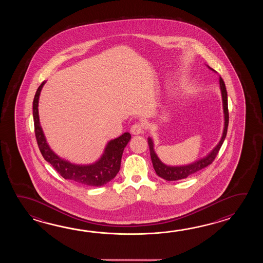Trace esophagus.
Returning <instances> with one entry per match:
<instances>
[{
	"label": "esophagus",
	"mask_w": 263,
	"mask_h": 263,
	"mask_svg": "<svg viewBox=\"0 0 263 263\" xmlns=\"http://www.w3.org/2000/svg\"><path fill=\"white\" fill-rule=\"evenodd\" d=\"M145 132V126L142 123H135L130 128V133L134 135L143 134Z\"/></svg>",
	"instance_id": "obj_1"
}]
</instances>
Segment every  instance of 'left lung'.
Returning <instances> with one entry per match:
<instances>
[{"label":"left lung","instance_id":"1","mask_svg":"<svg viewBox=\"0 0 263 263\" xmlns=\"http://www.w3.org/2000/svg\"><path fill=\"white\" fill-rule=\"evenodd\" d=\"M211 69L213 70V68H211ZM220 87H221L222 99H223L224 128H223V136H222V138L220 140L218 145L214 147V149L208 156L203 158V159L199 160V161H197V162L188 164V165H183V166H168L166 164L162 163L161 162V160L158 158L155 151H154V148H153V141H152L151 138H147L153 167L155 169V172H156L157 175L159 177H161L162 179L168 180V181L186 179L187 177H189L191 175L196 173V172L200 171L203 168L207 167L208 165L212 164L213 161H214V159H215V157L217 156L219 151H220L221 146L223 145L224 138L227 136L229 120V107H228V93H227V89H226V85H224V83H223V79L221 78V77H220Z\"/></svg>","mask_w":263,"mask_h":263}]
</instances>
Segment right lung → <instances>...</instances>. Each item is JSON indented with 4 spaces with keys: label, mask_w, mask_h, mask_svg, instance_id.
Instances as JSON below:
<instances>
[{
    "label": "right lung",
    "mask_w": 263,
    "mask_h": 263,
    "mask_svg": "<svg viewBox=\"0 0 263 263\" xmlns=\"http://www.w3.org/2000/svg\"><path fill=\"white\" fill-rule=\"evenodd\" d=\"M44 84L45 82H43L40 84V87L36 90L33 101L34 134L42 156L47 162H50L52 167L65 179L71 180L78 184L92 187H99L106 184L107 182L111 181L119 172L124 148L129 143L130 134L125 133L118 138L110 141L101 159L90 165L72 164L59 158L47 144L43 130L40 127L37 107L40 91Z\"/></svg>",
    "instance_id": "obj_1"
}]
</instances>
